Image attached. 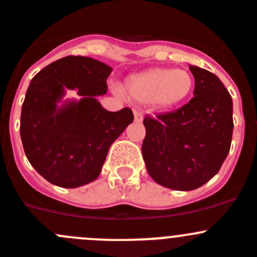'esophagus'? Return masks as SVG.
Here are the masks:
<instances>
[{"mask_svg":"<svg viewBox=\"0 0 257 257\" xmlns=\"http://www.w3.org/2000/svg\"><path fill=\"white\" fill-rule=\"evenodd\" d=\"M134 117H135V121L136 122H141L143 121V118H144V116H143V113L140 112V110H134Z\"/></svg>","mask_w":257,"mask_h":257,"instance_id":"1","label":"esophagus"}]
</instances>
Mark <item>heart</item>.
Returning <instances> with one entry per match:
<instances>
[{
    "instance_id": "1",
    "label": "heart",
    "mask_w": 257,
    "mask_h": 257,
    "mask_svg": "<svg viewBox=\"0 0 257 257\" xmlns=\"http://www.w3.org/2000/svg\"><path fill=\"white\" fill-rule=\"evenodd\" d=\"M194 85V76L186 70L153 69L127 77L124 91L139 103L175 108L187 99Z\"/></svg>"
}]
</instances>
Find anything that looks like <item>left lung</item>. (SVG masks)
I'll return each instance as SVG.
<instances>
[{
	"label": "left lung",
	"mask_w": 257,
	"mask_h": 257,
	"mask_svg": "<svg viewBox=\"0 0 257 257\" xmlns=\"http://www.w3.org/2000/svg\"><path fill=\"white\" fill-rule=\"evenodd\" d=\"M194 98L157 117L145 116L141 153L150 177L164 187L190 191L219 172L230 149L232 98L214 74L190 66Z\"/></svg>",
	"instance_id": "left-lung-1"
}]
</instances>
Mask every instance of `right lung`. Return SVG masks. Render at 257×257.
Here are the masks:
<instances>
[{"mask_svg":"<svg viewBox=\"0 0 257 257\" xmlns=\"http://www.w3.org/2000/svg\"><path fill=\"white\" fill-rule=\"evenodd\" d=\"M110 72L90 57L67 56L30 81L20 136L28 161L48 182L74 188L96 180L112 143L134 121L130 108L108 112L95 99L107 93ZM65 88H75L82 99L58 107Z\"/></svg>","mask_w":257,"mask_h":257,"instance_id":"1","label":"right lung"}]
</instances>
